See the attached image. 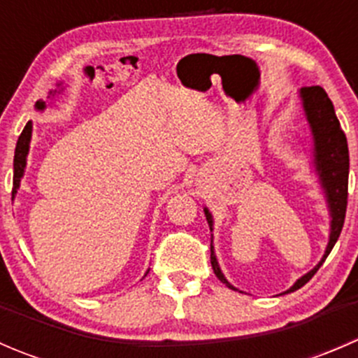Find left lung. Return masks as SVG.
<instances>
[{"label": "left lung", "mask_w": 358, "mask_h": 358, "mask_svg": "<svg viewBox=\"0 0 358 358\" xmlns=\"http://www.w3.org/2000/svg\"><path fill=\"white\" fill-rule=\"evenodd\" d=\"M299 96L303 100V109H305L306 121H308L310 129L313 136V162H315V171L319 175L320 185H322L324 194L327 199V208L331 215V232L329 243H327L326 251H324L322 259L313 266L308 273L299 277L294 284L287 289L292 292L299 287L305 286L310 279L317 273L326 258L329 256L331 249L334 248L339 234H341L343 223H345L346 215V202H348V169H350V156H348V143L346 136L339 126L338 117L329 100L327 93L320 86H310V88L299 90ZM206 220L209 223V230H213V216L208 208H204ZM211 266L215 275L225 284L230 289L237 291L225 275L220 270L218 262H216L215 249L211 244Z\"/></svg>", "instance_id": "1"}]
</instances>
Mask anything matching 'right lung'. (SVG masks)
Segmentation results:
<instances>
[{"label":"right lung","mask_w":358,"mask_h":358,"mask_svg":"<svg viewBox=\"0 0 358 358\" xmlns=\"http://www.w3.org/2000/svg\"><path fill=\"white\" fill-rule=\"evenodd\" d=\"M53 96L57 95V90L55 92H50ZM36 109L38 110H45L46 109V103L43 100L36 102ZM31 135H32V122L29 121L25 124V128L20 133L19 140H17V147H15V157H13V189H12V197L15 196L17 190L20 187V180L24 176V169H25V159H27L29 154V143H31ZM149 273V272H147ZM145 273V275H147Z\"/></svg>","instance_id":"1"}]
</instances>
